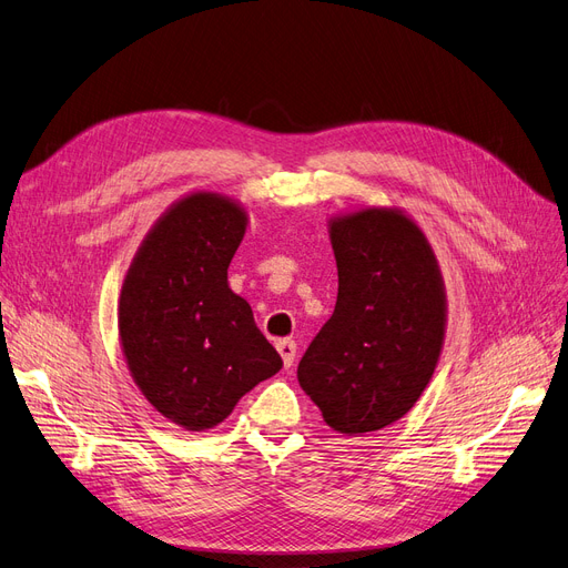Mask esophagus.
<instances>
[{"instance_id":"34e87169","label":"esophagus","mask_w":568,"mask_h":568,"mask_svg":"<svg viewBox=\"0 0 568 568\" xmlns=\"http://www.w3.org/2000/svg\"><path fill=\"white\" fill-rule=\"evenodd\" d=\"M296 349L298 347H296V343H293V339H280V343H277V352L284 361V368L293 366V361H296Z\"/></svg>"}]
</instances>
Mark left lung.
Segmentation results:
<instances>
[{"label": "left lung", "mask_w": 568, "mask_h": 568, "mask_svg": "<svg viewBox=\"0 0 568 568\" xmlns=\"http://www.w3.org/2000/svg\"><path fill=\"white\" fill-rule=\"evenodd\" d=\"M337 301L298 363L303 392L339 434L400 419L422 396L443 347L445 291L417 225L394 210L331 223Z\"/></svg>", "instance_id": "1"}]
</instances>
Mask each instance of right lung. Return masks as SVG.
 Returning a JSON list of instances; mask_svg holds the SVG:
<instances>
[{
	"label": "right lung",
	"mask_w": 568,
	"mask_h": 568,
	"mask_svg": "<svg viewBox=\"0 0 568 568\" xmlns=\"http://www.w3.org/2000/svg\"><path fill=\"white\" fill-rule=\"evenodd\" d=\"M246 214L214 193H193L153 225L121 291L128 368L158 413L189 430L216 426L282 356L229 288Z\"/></svg>",
	"instance_id": "add662e5"
}]
</instances>
